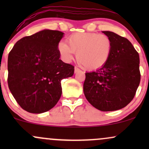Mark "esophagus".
<instances>
[{
	"mask_svg": "<svg viewBox=\"0 0 149 149\" xmlns=\"http://www.w3.org/2000/svg\"><path fill=\"white\" fill-rule=\"evenodd\" d=\"M80 69H79V68L77 67V66H75V68H74V72H75V73L80 72Z\"/></svg>",
	"mask_w": 149,
	"mask_h": 149,
	"instance_id": "esophagus-1",
	"label": "esophagus"
}]
</instances>
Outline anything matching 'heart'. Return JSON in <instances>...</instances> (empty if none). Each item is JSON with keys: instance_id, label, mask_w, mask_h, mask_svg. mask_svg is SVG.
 <instances>
[{"instance_id": "obj_1", "label": "heart", "mask_w": 149, "mask_h": 149, "mask_svg": "<svg viewBox=\"0 0 149 149\" xmlns=\"http://www.w3.org/2000/svg\"><path fill=\"white\" fill-rule=\"evenodd\" d=\"M67 44L59 42L57 50L66 61L76 54L78 63L83 69L94 71L107 64L112 52L111 38L106 35L96 33H76L67 38Z\"/></svg>"}]
</instances>
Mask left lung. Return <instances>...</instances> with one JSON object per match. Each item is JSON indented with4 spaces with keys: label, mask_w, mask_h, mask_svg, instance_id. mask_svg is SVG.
Segmentation results:
<instances>
[{
    "label": "left lung",
    "mask_w": 149,
    "mask_h": 149,
    "mask_svg": "<svg viewBox=\"0 0 149 149\" xmlns=\"http://www.w3.org/2000/svg\"><path fill=\"white\" fill-rule=\"evenodd\" d=\"M112 41V52L103 67L85 73L83 91L87 100L98 110L112 111L127 105L139 87V56L125 38L103 31Z\"/></svg>",
    "instance_id": "obj_1"
}]
</instances>
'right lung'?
Wrapping results in <instances>:
<instances>
[{
    "mask_svg": "<svg viewBox=\"0 0 149 149\" xmlns=\"http://www.w3.org/2000/svg\"><path fill=\"white\" fill-rule=\"evenodd\" d=\"M63 35L59 31H40L22 38L9 53L8 87L26 111L50 110L61 97V80L74 73V66L59 59L57 45Z\"/></svg>",
    "mask_w": 149,
    "mask_h": 149,
    "instance_id": "obj_1",
    "label": "right lung"
}]
</instances>
